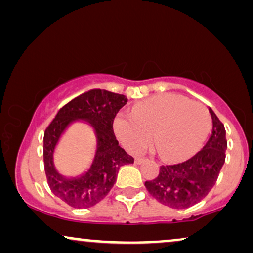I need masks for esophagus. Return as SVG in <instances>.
<instances>
[{
	"mask_svg": "<svg viewBox=\"0 0 253 253\" xmlns=\"http://www.w3.org/2000/svg\"><path fill=\"white\" fill-rule=\"evenodd\" d=\"M145 160H146V159H145V158H134V164L139 165V164H141V162L145 161Z\"/></svg>",
	"mask_w": 253,
	"mask_h": 253,
	"instance_id": "esophagus-1",
	"label": "esophagus"
}]
</instances>
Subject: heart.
<instances>
[{
  "label": "heart",
  "mask_w": 253,
  "mask_h": 253,
  "mask_svg": "<svg viewBox=\"0 0 253 253\" xmlns=\"http://www.w3.org/2000/svg\"><path fill=\"white\" fill-rule=\"evenodd\" d=\"M114 127L129 150H145L153 134L158 151L165 158L177 160L202 145L211 127V115L203 103L162 94L137 103L131 116L120 114Z\"/></svg>",
  "instance_id": "heart-1"
}]
</instances>
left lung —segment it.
Instances as JSON below:
<instances>
[{"mask_svg": "<svg viewBox=\"0 0 253 253\" xmlns=\"http://www.w3.org/2000/svg\"><path fill=\"white\" fill-rule=\"evenodd\" d=\"M212 133L202 150L184 162L164 165L157 177L145 182L147 191L159 203L184 210L205 198L215 185L226 160V130L210 108Z\"/></svg>", "mask_w": 253, "mask_h": 253, "instance_id": "8db88e82", "label": "left lung"}]
</instances>
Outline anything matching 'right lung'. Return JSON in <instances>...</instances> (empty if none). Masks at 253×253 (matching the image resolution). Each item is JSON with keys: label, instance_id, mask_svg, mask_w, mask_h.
Returning a JSON list of instances; mask_svg holds the SVG:
<instances>
[{"label": "right lung", "instance_id": "right-lung-1", "mask_svg": "<svg viewBox=\"0 0 253 253\" xmlns=\"http://www.w3.org/2000/svg\"><path fill=\"white\" fill-rule=\"evenodd\" d=\"M127 102L126 95L106 89H91L72 99L58 110L44 131L43 165L51 192L75 209H88L108 195L120 168L133 164V158L119 145L113 123ZM86 120L93 126L97 151L89 170L77 178H65L53 166V151L61 133L75 120Z\"/></svg>", "mask_w": 253, "mask_h": 253}]
</instances>
